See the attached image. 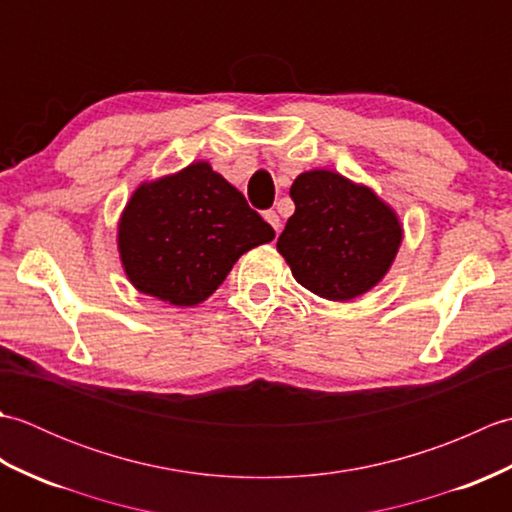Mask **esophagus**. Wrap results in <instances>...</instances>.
Instances as JSON below:
<instances>
[{"instance_id": "1", "label": "esophagus", "mask_w": 512, "mask_h": 512, "mask_svg": "<svg viewBox=\"0 0 512 512\" xmlns=\"http://www.w3.org/2000/svg\"><path fill=\"white\" fill-rule=\"evenodd\" d=\"M264 220H266L270 226H273L275 233L281 231V220H279V215H277L275 211H264Z\"/></svg>"}]
</instances>
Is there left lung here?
<instances>
[{
  "instance_id": "obj_1",
  "label": "left lung",
  "mask_w": 512,
  "mask_h": 512,
  "mask_svg": "<svg viewBox=\"0 0 512 512\" xmlns=\"http://www.w3.org/2000/svg\"><path fill=\"white\" fill-rule=\"evenodd\" d=\"M295 213L277 239L299 284L328 301H352L378 286L402 244L398 213L367 184L310 169L290 187Z\"/></svg>"
}]
</instances>
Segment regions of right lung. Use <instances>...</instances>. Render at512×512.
Here are the masks:
<instances>
[{
    "instance_id": "add662e5",
    "label": "right lung",
    "mask_w": 512,
    "mask_h": 512,
    "mask_svg": "<svg viewBox=\"0 0 512 512\" xmlns=\"http://www.w3.org/2000/svg\"><path fill=\"white\" fill-rule=\"evenodd\" d=\"M273 239V226L206 160L140 182L116 226L129 284L171 306L206 301L239 257Z\"/></svg>"
}]
</instances>
